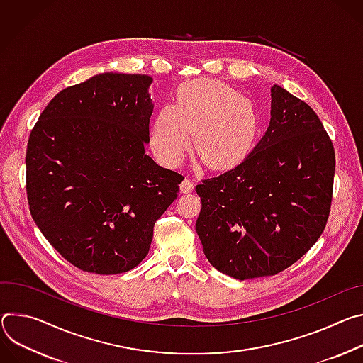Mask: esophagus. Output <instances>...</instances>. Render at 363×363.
<instances>
[{"label":"esophagus","mask_w":363,"mask_h":363,"mask_svg":"<svg viewBox=\"0 0 363 363\" xmlns=\"http://www.w3.org/2000/svg\"><path fill=\"white\" fill-rule=\"evenodd\" d=\"M193 189H194V183H193V180H191L190 177H186V179L180 183V190H182L183 193H190Z\"/></svg>","instance_id":"1"}]
</instances>
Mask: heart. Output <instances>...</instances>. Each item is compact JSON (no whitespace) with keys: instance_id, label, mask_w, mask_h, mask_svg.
I'll return each instance as SVG.
<instances>
[{"instance_id":"heart-1","label":"heart","mask_w":363,"mask_h":363,"mask_svg":"<svg viewBox=\"0 0 363 363\" xmlns=\"http://www.w3.org/2000/svg\"><path fill=\"white\" fill-rule=\"evenodd\" d=\"M193 151L208 167L235 164L257 133V111L220 80L197 79L179 86L174 105L161 106L152 121L150 143L161 163L174 167Z\"/></svg>"}]
</instances>
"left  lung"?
<instances>
[{
	"instance_id": "1",
	"label": "left lung",
	"mask_w": 363,
	"mask_h": 363,
	"mask_svg": "<svg viewBox=\"0 0 363 363\" xmlns=\"http://www.w3.org/2000/svg\"><path fill=\"white\" fill-rule=\"evenodd\" d=\"M271 121L252 152L196 186V232L208 261L236 279L275 275L323 233L336 157L317 113L284 88H271Z\"/></svg>"
}]
</instances>
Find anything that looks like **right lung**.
Wrapping results in <instances>:
<instances>
[{"label": "right lung", "mask_w": 363, "mask_h": 363, "mask_svg": "<svg viewBox=\"0 0 363 363\" xmlns=\"http://www.w3.org/2000/svg\"><path fill=\"white\" fill-rule=\"evenodd\" d=\"M147 74L102 73L60 91L26 152L30 213L76 268L111 275L148 254L155 220L183 176L145 154L152 104Z\"/></svg>", "instance_id": "1"}]
</instances>
